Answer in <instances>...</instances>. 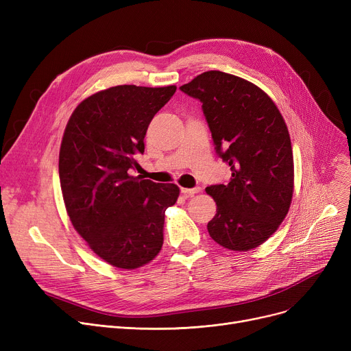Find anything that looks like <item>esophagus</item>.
<instances>
[{"label": "esophagus", "mask_w": 351, "mask_h": 351, "mask_svg": "<svg viewBox=\"0 0 351 351\" xmlns=\"http://www.w3.org/2000/svg\"><path fill=\"white\" fill-rule=\"evenodd\" d=\"M180 192L185 195V196H193V195H196V193H199L200 192V188H192V189H188V188H182L180 189Z\"/></svg>", "instance_id": "obj_1"}]
</instances>
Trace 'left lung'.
<instances>
[{"label":"left lung","instance_id":"1","mask_svg":"<svg viewBox=\"0 0 351 351\" xmlns=\"http://www.w3.org/2000/svg\"><path fill=\"white\" fill-rule=\"evenodd\" d=\"M180 90L202 102L215 149L232 171L228 185L206 188L217 206L210 237L234 252L261 246L293 196L291 142L280 110L259 86L222 71L200 73Z\"/></svg>","mask_w":351,"mask_h":351}]
</instances>
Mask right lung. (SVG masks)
I'll list each match as a JSON object with an SVG mask.
<instances>
[{
	"label": "right lung",
	"mask_w": 351,
	"mask_h": 351,
	"mask_svg": "<svg viewBox=\"0 0 351 351\" xmlns=\"http://www.w3.org/2000/svg\"><path fill=\"white\" fill-rule=\"evenodd\" d=\"M176 86L118 85L97 92L73 110L60 149V182L72 226L106 263L138 269L163 245L165 210L179 188L131 176L141 168L145 135Z\"/></svg>",
	"instance_id": "add662e5"
}]
</instances>
